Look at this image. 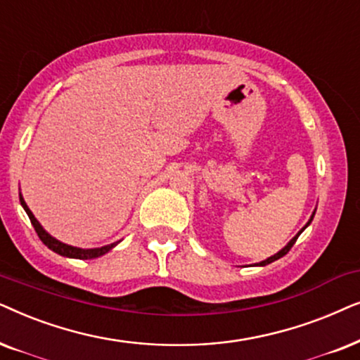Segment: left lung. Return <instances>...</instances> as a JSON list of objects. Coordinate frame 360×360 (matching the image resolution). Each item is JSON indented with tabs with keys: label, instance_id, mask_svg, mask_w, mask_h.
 <instances>
[{
	"label": "left lung",
	"instance_id": "obj_1",
	"mask_svg": "<svg viewBox=\"0 0 360 360\" xmlns=\"http://www.w3.org/2000/svg\"><path fill=\"white\" fill-rule=\"evenodd\" d=\"M314 214H316V210H314V212H313V215H311V219L308 220V224H306V225H304V227H303V229H301V230H300V232H298V233H296V236H295L293 238H291V240L288 242V245H286L285 248H281V250H280V252H278V253H275V255H273V257H270V258H266V260H263V262H260V263H257V265H260V266H265V265H268V263H271V262H275V260H278V258L285 257V255H286V253H288V252L291 250V247H293V245H295V242H296V240H298V237L301 236V232H303V230H304L306 227H308V225L311 224V220H313V217H314Z\"/></svg>",
	"mask_w": 360,
	"mask_h": 360
}]
</instances>
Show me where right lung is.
<instances>
[{
    "label": "right lung",
    "mask_w": 360,
    "mask_h": 360,
    "mask_svg": "<svg viewBox=\"0 0 360 360\" xmlns=\"http://www.w3.org/2000/svg\"><path fill=\"white\" fill-rule=\"evenodd\" d=\"M19 200H21V205L24 207V210H26V214L30 215V220H31L32 227H34L36 233H37V236H39L42 243H44L46 247H49L52 252L59 253V255H62V257L79 258V260H90V258H97V257L105 255V253L112 250V248L118 243L117 242V243H112V245H105V247H100V248H79V247L67 245V243H62V242L57 240V238L49 236V233H47L44 229H42V225L37 222V219L34 217V215H32L30 207H27V204L24 202V199H22L21 194H19Z\"/></svg>",
    "instance_id": "right-lung-1"
}]
</instances>
